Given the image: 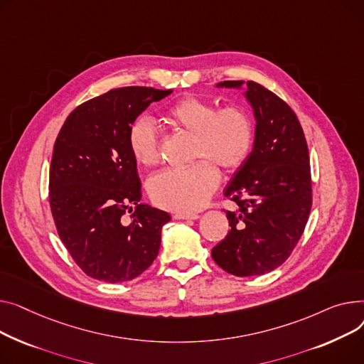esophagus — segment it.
Returning <instances> with one entry per match:
<instances>
[{"label": "esophagus", "mask_w": 364, "mask_h": 364, "mask_svg": "<svg viewBox=\"0 0 364 364\" xmlns=\"http://www.w3.org/2000/svg\"><path fill=\"white\" fill-rule=\"evenodd\" d=\"M173 218L176 220H197L200 215H197V213H175Z\"/></svg>", "instance_id": "obj_1"}]
</instances>
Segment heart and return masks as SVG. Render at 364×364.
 <instances>
[{
  "instance_id": "obj_1",
  "label": "heart",
  "mask_w": 364,
  "mask_h": 364,
  "mask_svg": "<svg viewBox=\"0 0 364 364\" xmlns=\"http://www.w3.org/2000/svg\"><path fill=\"white\" fill-rule=\"evenodd\" d=\"M166 119L179 129L194 135L191 157L197 160L186 167L170 168L148 183L153 200L168 210L192 213L200 210L219 183L218 164L228 172L240 168L248 159L254 142V126L240 107L218 109L211 101L185 97L170 105ZM134 159L151 167L160 161V142L154 123L141 117L127 131Z\"/></svg>"
}]
</instances>
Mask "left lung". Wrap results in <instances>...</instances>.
<instances>
[{
  "mask_svg": "<svg viewBox=\"0 0 364 364\" xmlns=\"http://www.w3.org/2000/svg\"><path fill=\"white\" fill-rule=\"evenodd\" d=\"M255 119L252 149L225 196L238 204L226 211L230 230L211 257L235 276L279 267L304 232L311 208L309 148L291 107L255 82L225 80L216 88L242 90Z\"/></svg>",
  "mask_w": 364,
  "mask_h": 364,
  "instance_id": "1",
  "label": "left lung"
}]
</instances>
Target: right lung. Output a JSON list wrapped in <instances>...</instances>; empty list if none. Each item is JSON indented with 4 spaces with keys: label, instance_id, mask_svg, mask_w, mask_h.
<instances>
[{
    "label": "right lung",
    "instance_id": "right-lung-1",
    "mask_svg": "<svg viewBox=\"0 0 364 364\" xmlns=\"http://www.w3.org/2000/svg\"><path fill=\"white\" fill-rule=\"evenodd\" d=\"M170 94L145 87L112 90L76 107L55 139L51 213L63 244L94 279L127 282L157 257L170 215L139 204L141 181L127 131L149 104ZM127 209L131 221L122 218Z\"/></svg>",
    "mask_w": 364,
    "mask_h": 364
}]
</instances>
